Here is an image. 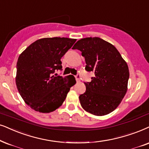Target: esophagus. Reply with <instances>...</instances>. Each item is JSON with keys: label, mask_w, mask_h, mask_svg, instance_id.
Instances as JSON below:
<instances>
[{"label": "esophagus", "mask_w": 149, "mask_h": 149, "mask_svg": "<svg viewBox=\"0 0 149 149\" xmlns=\"http://www.w3.org/2000/svg\"><path fill=\"white\" fill-rule=\"evenodd\" d=\"M75 79H76V81L77 82L80 81V75L79 74L76 75V76H75Z\"/></svg>", "instance_id": "1"}]
</instances>
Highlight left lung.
Returning a JSON list of instances; mask_svg holds the SVG:
<instances>
[{"label":"left lung","instance_id":"left-lung-1","mask_svg":"<svg viewBox=\"0 0 149 149\" xmlns=\"http://www.w3.org/2000/svg\"><path fill=\"white\" fill-rule=\"evenodd\" d=\"M81 52L86 70L94 72L86 90L79 96L83 109L95 116H105L116 109L127 91L129 68L116 48L97 37L86 38L72 47Z\"/></svg>","mask_w":149,"mask_h":149}]
</instances>
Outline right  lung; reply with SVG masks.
I'll return each instance as SVG.
<instances>
[{
    "label": "right lung",
    "instance_id": "obj_1",
    "mask_svg": "<svg viewBox=\"0 0 149 149\" xmlns=\"http://www.w3.org/2000/svg\"><path fill=\"white\" fill-rule=\"evenodd\" d=\"M76 39L45 38L36 40L20 54L15 84L26 105L40 113H50L62 105L76 82L72 75L55 77L61 70V58Z\"/></svg>",
    "mask_w": 149,
    "mask_h": 149
}]
</instances>
